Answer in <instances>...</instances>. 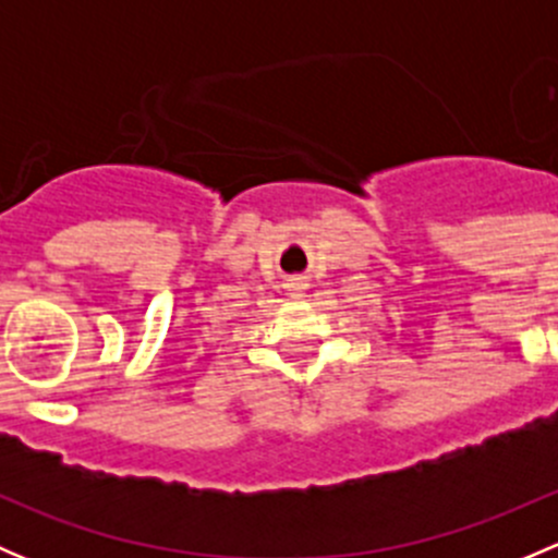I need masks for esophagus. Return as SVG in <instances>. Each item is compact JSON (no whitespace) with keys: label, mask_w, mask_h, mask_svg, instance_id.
Returning a JSON list of instances; mask_svg holds the SVG:
<instances>
[{"label":"esophagus","mask_w":558,"mask_h":558,"mask_svg":"<svg viewBox=\"0 0 558 558\" xmlns=\"http://www.w3.org/2000/svg\"><path fill=\"white\" fill-rule=\"evenodd\" d=\"M286 289H289V294L294 296V300H300V296H305L307 283L302 278H294V280H289V286H286Z\"/></svg>","instance_id":"34e87169"}]
</instances>
